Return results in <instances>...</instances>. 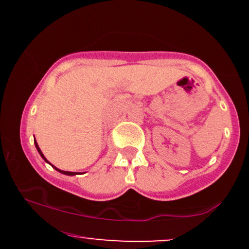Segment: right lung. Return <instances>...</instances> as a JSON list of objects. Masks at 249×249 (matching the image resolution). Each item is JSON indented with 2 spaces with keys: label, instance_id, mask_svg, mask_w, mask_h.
I'll return each mask as SVG.
<instances>
[{
  "label": "right lung",
  "instance_id": "1",
  "mask_svg": "<svg viewBox=\"0 0 249 249\" xmlns=\"http://www.w3.org/2000/svg\"><path fill=\"white\" fill-rule=\"evenodd\" d=\"M35 145H36V148H37V151H38V153H39V154H41V157H42V158H43V159H44V160H45V161H47V162H49V161H48V160H47V159H45V157H44V156H43L42 151H41V150H39V147H38V145H37V142H36V141H35ZM53 167H55V166H53ZM55 170H57V171H58V172H61V173H63V174H67V176H75V174H77L76 172H68V171H61V170H58V168H56V167H55Z\"/></svg>",
  "mask_w": 249,
  "mask_h": 249
}]
</instances>
